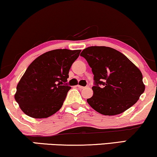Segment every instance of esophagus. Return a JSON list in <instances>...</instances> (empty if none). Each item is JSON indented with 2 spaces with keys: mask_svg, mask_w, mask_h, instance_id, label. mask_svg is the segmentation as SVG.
Here are the masks:
<instances>
[{
  "mask_svg": "<svg viewBox=\"0 0 157 157\" xmlns=\"http://www.w3.org/2000/svg\"><path fill=\"white\" fill-rule=\"evenodd\" d=\"M77 87H78V88H79V89H81V90H83V89H85V88H86V87H85V86H80V85H77ZM87 87H88V86H87Z\"/></svg>",
  "mask_w": 157,
  "mask_h": 157,
  "instance_id": "1",
  "label": "esophagus"
}]
</instances>
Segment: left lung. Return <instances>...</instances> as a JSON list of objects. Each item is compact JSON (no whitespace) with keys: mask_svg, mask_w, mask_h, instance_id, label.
<instances>
[{"mask_svg":"<svg viewBox=\"0 0 157 157\" xmlns=\"http://www.w3.org/2000/svg\"><path fill=\"white\" fill-rule=\"evenodd\" d=\"M81 56L94 74L93 95L86 101L98 113L105 116L123 113L144 93L142 73L120 52L107 46H90Z\"/></svg>","mask_w":157,"mask_h":157,"instance_id":"obj_1","label":"left lung"}]
</instances>
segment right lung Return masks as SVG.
Segmentation results:
<instances>
[{"instance_id":"right-lung-1","label":"right lung","mask_w":157,"mask_h":157,"mask_svg":"<svg viewBox=\"0 0 157 157\" xmlns=\"http://www.w3.org/2000/svg\"><path fill=\"white\" fill-rule=\"evenodd\" d=\"M81 51L52 50L32 62L19 80L14 94L26 115L44 119L60 109L71 88L66 83L69 70Z\"/></svg>"}]
</instances>
